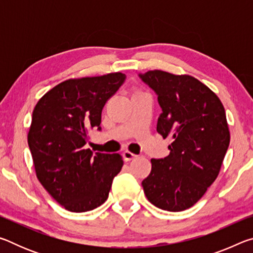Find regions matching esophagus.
<instances>
[{
    "label": "esophagus",
    "instance_id": "obj_1",
    "mask_svg": "<svg viewBox=\"0 0 253 253\" xmlns=\"http://www.w3.org/2000/svg\"><path fill=\"white\" fill-rule=\"evenodd\" d=\"M123 157L125 161H131V160H134V158H136L137 155H135V154H132L129 151H125L123 153Z\"/></svg>",
    "mask_w": 253,
    "mask_h": 253
}]
</instances>
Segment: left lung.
Here are the masks:
<instances>
[{"label":"left lung","mask_w":253,"mask_h":253,"mask_svg":"<svg viewBox=\"0 0 253 253\" xmlns=\"http://www.w3.org/2000/svg\"><path fill=\"white\" fill-rule=\"evenodd\" d=\"M156 92L162 114L156 130L170 136L169 156L152 158L142 182L149 202L165 211L193 207L219 175L230 144L225 110L215 93L188 75L162 70L139 74Z\"/></svg>","instance_id":"left-lung-1"}]
</instances>
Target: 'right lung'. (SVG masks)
Returning a JSON list of instances; mask_svg holds the SVG:
<instances>
[{
	"label": "right lung",
	"instance_id": "add662e5",
	"mask_svg": "<svg viewBox=\"0 0 253 253\" xmlns=\"http://www.w3.org/2000/svg\"><path fill=\"white\" fill-rule=\"evenodd\" d=\"M125 79L115 72L66 80L34 107L28 144L37 177L68 211L100 207L123 168L119 154H93L85 144L89 130L101 129L102 108Z\"/></svg>",
	"mask_w": 253,
	"mask_h": 253
}]
</instances>
